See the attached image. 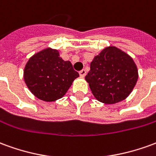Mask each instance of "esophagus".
Masks as SVG:
<instances>
[{
    "label": "esophagus",
    "mask_w": 156,
    "mask_h": 156,
    "mask_svg": "<svg viewBox=\"0 0 156 156\" xmlns=\"http://www.w3.org/2000/svg\"><path fill=\"white\" fill-rule=\"evenodd\" d=\"M79 75H80V77H82V78L85 77V75H86V70H84V69L81 70V71L79 72Z\"/></svg>",
    "instance_id": "esophagus-1"
}]
</instances>
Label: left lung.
Wrapping results in <instances>:
<instances>
[{"instance_id": "1", "label": "left lung", "mask_w": 156, "mask_h": 156, "mask_svg": "<svg viewBox=\"0 0 156 156\" xmlns=\"http://www.w3.org/2000/svg\"><path fill=\"white\" fill-rule=\"evenodd\" d=\"M138 78L137 66L133 58L110 46L94 58L85 80L97 100L114 105L130 94Z\"/></svg>"}]
</instances>
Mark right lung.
<instances>
[{"label": "right lung", "instance_id": "obj_1", "mask_svg": "<svg viewBox=\"0 0 156 156\" xmlns=\"http://www.w3.org/2000/svg\"><path fill=\"white\" fill-rule=\"evenodd\" d=\"M79 77L69 61L60 58L59 51L48 48L29 58L24 68L26 84L37 98L53 102L62 98L73 82Z\"/></svg>", "mask_w": 156, "mask_h": 156}]
</instances>
